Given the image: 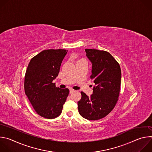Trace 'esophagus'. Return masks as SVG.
Masks as SVG:
<instances>
[{
    "mask_svg": "<svg viewBox=\"0 0 152 152\" xmlns=\"http://www.w3.org/2000/svg\"><path fill=\"white\" fill-rule=\"evenodd\" d=\"M74 91H75V90H74L73 89H72V88H70V94H71V93H73V92H74Z\"/></svg>",
    "mask_w": 152,
    "mask_h": 152,
    "instance_id": "obj_1",
    "label": "esophagus"
}]
</instances>
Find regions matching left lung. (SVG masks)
Instances as JSON below:
<instances>
[{"label": "left lung", "mask_w": 152, "mask_h": 152, "mask_svg": "<svg viewBox=\"0 0 152 152\" xmlns=\"http://www.w3.org/2000/svg\"><path fill=\"white\" fill-rule=\"evenodd\" d=\"M92 64L91 78L95 85L88 97L81 92L77 102L80 115L89 120H97L109 114L115 106L120 94L121 73L119 64L107 52L85 49Z\"/></svg>", "instance_id": "8db88e82"}]
</instances>
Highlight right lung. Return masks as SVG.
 <instances>
[{"instance_id": "right-lung-1", "label": "right lung", "mask_w": 152, "mask_h": 152, "mask_svg": "<svg viewBox=\"0 0 152 152\" xmlns=\"http://www.w3.org/2000/svg\"><path fill=\"white\" fill-rule=\"evenodd\" d=\"M68 50H45L30 61L25 77V91L36 113L52 119L58 117L69 93L68 88L61 89L52 81L59 72L62 61Z\"/></svg>"}]
</instances>
